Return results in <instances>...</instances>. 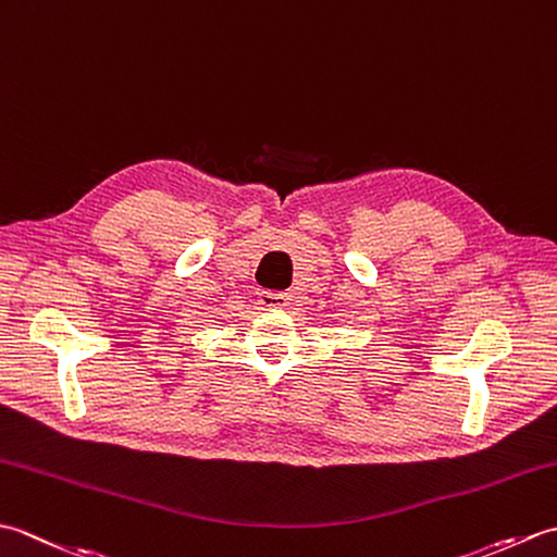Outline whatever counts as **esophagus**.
Listing matches in <instances>:
<instances>
[{"label": "esophagus", "instance_id": "34e87169", "mask_svg": "<svg viewBox=\"0 0 557 557\" xmlns=\"http://www.w3.org/2000/svg\"><path fill=\"white\" fill-rule=\"evenodd\" d=\"M292 301V297L287 292H260V299L258 304L263 306V309H287Z\"/></svg>", "mask_w": 557, "mask_h": 557}]
</instances>
